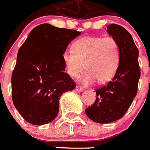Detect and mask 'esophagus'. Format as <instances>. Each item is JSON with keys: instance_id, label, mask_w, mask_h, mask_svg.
<instances>
[{"instance_id": "34e87169", "label": "esophagus", "mask_w": 150, "mask_h": 150, "mask_svg": "<svg viewBox=\"0 0 150 150\" xmlns=\"http://www.w3.org/2000/svg\"><path fill=\"white\" fill-rule=\"evenodd\" d=\"M75 90L77 91L78 92H83L84 91V89L83 88V87H81V86H77L76 87H75Z\"/></svg>"}]
</instances>
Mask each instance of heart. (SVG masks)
<instances>
[{"label":"heart","mask_w":150,"mask_h":150,"mask_svg":"<svg viewBox=\"0 0 150 150\" xmlns=\"http://www.w3.org/2000/svg\"><path fill=\"white\" fill-rule=\"evenodd\" d=\"M62 59L70 77L77 78L86 67L88 71L80 78L82 83L89 85L97 80L104 83L110 80L118 69L120 47L113 37L84 36L73 43L72 49L64 52Z\"/></svg>","instance_id":"heart-1"}]
</instances>
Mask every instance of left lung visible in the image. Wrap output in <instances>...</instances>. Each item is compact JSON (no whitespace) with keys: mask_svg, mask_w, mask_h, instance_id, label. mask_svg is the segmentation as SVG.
<instances>
[{"mask_svg":"<svg viewBox=\"0 0 150 150\" xmlns=\"http://www.w3.org/2000/svg\"><path fill=\"white\" fill-rule=\"evenodd\" d=\"M107 33L118 43L120 64L113 79L96 90L95 102L85 110L90 119L102 124L118 120L126 114L137 95L141 76L138 49L132 35L116 24H109Z\"/></svg>","mask_w":150,"mask_h":150,"instance_id":"left-lung-1","label":"left lung"}]
</instances>
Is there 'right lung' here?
Listing matches in <instances>:
<instances>
[{"label": "right lung", "mask_w": 150, "mask_h": 150, "mask_svg": "<svg viewBox=\"0 0 150 150\" xmlns=\"http://www.w3.org/2000/svg\"><path fill=\"white\" fill-rule=\"evenodd\" d=\"M80 32L43 24L33 28L17 53L12 75L14 106L24 120L40 126L59 112V97L75 88L62 55Z\"/></svg>", "instance_id": "obj_1"}]
</instances>
